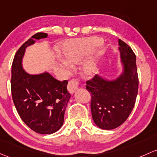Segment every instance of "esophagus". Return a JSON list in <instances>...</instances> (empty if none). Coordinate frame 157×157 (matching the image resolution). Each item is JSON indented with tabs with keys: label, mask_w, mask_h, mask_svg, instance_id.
<instances>
[{
	"label": "esophagus",
	"mask_w": 157,
	"mask_h": 157,
	"mask_svg": "<svg viewBox=\"0 0 157 157\" xmlns=\"http://www.w3.org/2000/svg\"><path fill=\"white\" fill-rule=\"evenodd\" d=\"M78 87V82L76 80H71L67 84V90L71 94H74V92L77 90Z\"/></svg>",
	"instance_id": "esophagus-1"
}]
</instances>
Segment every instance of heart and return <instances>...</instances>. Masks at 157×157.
<instances>
[{
  "label": "heart",
  "mask_w": 157,
  "mask_h": 157,
  "mask_svg": "<svg viewBox=\"0 0 157 157\" xmlns=\"http://www.w3.org/2000/svg\"><path fill=\"white\" fill-rule=\"evenodd\" d=\"M59 52L63 59H59V67L65 71L71 68L70 64L80 63L90 54L82 65V73L86 77H92L98 71V62L105 52V47L100 37H83L62 43Z\"/></svg>",
  "instance_id": "1"
}]
</instances>
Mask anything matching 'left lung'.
I'll return each mask as SVG.
<instances>
[{
    "instance_id": "8db88e82",
    "label": "left lung",
    "mask_w": 157,
    "mask_h": 157,
    "mask_svg": "<svg viewBox=\"0 0 157 157\" xmlns=\"http://www.w3.org/2000/svg\"><path fill=\"white\" fill-rule=\"evenodd\" d=\"M123 71L113 80L96 75L86 82L91 93L94 123L102 129H113L123 124L135 106L138 90L136 56L129 46L119 39Z\"/></svg>"
}]
</instances>
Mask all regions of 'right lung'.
I'll use <instances>...</instances> for the list:
<instances>
[{"mask_svg": "<svg viewBox=\"0 0 157 157\" xmlns=\"http://www.w3.org/2000/svg\"><path fill=\"white\" fill-rule=\"evenodd\" d=\"M46 37L47 34L39 32L24 43L15 55L11 71V92L16 110L22 121L39 134H52L62 126L71 98L67 80H57L47 71L30 74L23 69L26 48L35 40Z\"/></svg>", "mask_w": 157, "mask_h": 157, "instance_id": "right-lung-1", "label": "right lung"}]
</instances>
